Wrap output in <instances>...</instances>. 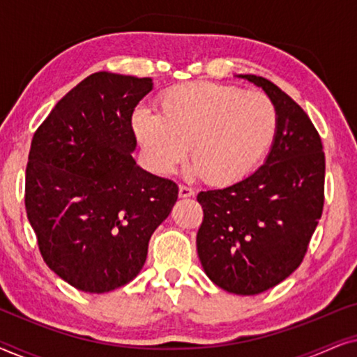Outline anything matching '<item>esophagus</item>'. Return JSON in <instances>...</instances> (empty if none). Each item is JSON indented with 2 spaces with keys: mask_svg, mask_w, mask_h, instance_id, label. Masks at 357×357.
Returning a JSON list of instances; mask_svg holds the SVG:
<instances>
[{
  "mask_svg": "<svg viewBox=\"0 0 357 357\" xmlns=\"http://www.w3.org/2000/svg\"><path fill=\"white\" fill-rule=\"evenodd\" d=\"M195 195V190L192 187H187V185H180L178 187V197L180 198H190Z\"/></svg>",
  "mask_w": 357,
  "mask_h": 357,
  "instance_id": "esophagus-1",
  "label": "esophagus"
}]
</instances>
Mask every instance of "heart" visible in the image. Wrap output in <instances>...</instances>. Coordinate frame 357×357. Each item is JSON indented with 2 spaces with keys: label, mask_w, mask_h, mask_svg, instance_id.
I'll list each match as a JSON object with an SVG mask.
<instances>
[{
  "label": "heart",
  "mask_w": 357,
  "mask_h": 357,
  "mask_svg": "<svg viewBox=\"0 0 357 357\" xmlns=\"http://www.w3.org/2000/svg\"><path fill=\"white\" fill-rule=\"evenodd\" d=\"M131 130L155 174L174 172L187 155L204 182L231 187L255 170L275 143L276 105L260 91L187 82L159 99V115L136 109Z\"/></svg>",
  "instance_id": "b5f03b06"
}]
</instances>
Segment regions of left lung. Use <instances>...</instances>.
Here are the masks:
<instances>
[{"instance_id":"left-lung-1","label":"left lung","mask_w":357,"mask_h":357,"mask_svg":"<svg viewBox=\"0 0 357 357\" xmlns=\"http://www.w3.org/2000/svg\"><path fill=\"white\" fill-rule=\"evenodd\" d=\"M261 87L278 110V131L265 164L242 182L198 193L203 222L199 261L221 289L255 296L292 275L304 260L324 211L325 153L309 115L276 84Z\"/></svg>"}]
</instances>
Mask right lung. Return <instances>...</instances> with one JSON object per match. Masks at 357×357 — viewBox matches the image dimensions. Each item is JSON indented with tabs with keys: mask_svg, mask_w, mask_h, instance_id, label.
<instances>
[{
	"mask_svg": "<svg viewBox=\"0 0 357 357\" xmlns=\"http://www.w3.org/2000/svg\"><path fill=\"white\" fill-rule=\"evenodd\" d=\"M151 77L99 71L53 107L33 133L26 211L43 261L84 292L114 291L141 271L178 187L136 165L131 115Z\"/></svg>",
	"mask_w": 357,
	"mask_h": 357,
	"instance_id": "obj_1",
	"label": "right lung"
}]
</instances>
